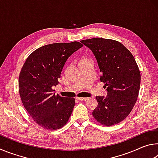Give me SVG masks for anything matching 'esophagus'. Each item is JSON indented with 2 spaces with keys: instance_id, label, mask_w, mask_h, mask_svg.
Listing matches in <instances>:
<instances>
[{
  "instance_id": "34e87169",
  "label": "esophagus",
  "mask_w": 158,
  "mask_h": 158,
  "mask_svg": "<svg viewBox=\"0 0 158 158\" xmlns=\"http://www.w3.org/2000/svg\"><path fill=\"white\" fill-rule=\"evenodd\" d=\"M77 99L80 101H86L89 98H77Z\"/></svg>"
}]
</instances>
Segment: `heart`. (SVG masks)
Instances as JSON below:
<instances>
[{
  "label": "heart",
  "mask_w": 158,
  "mask_h": 158,
  "mask_svg": "<svg viewBox=\"0 0 158 158\" xmlns=\"http://www.w3.org/2000/svg\"><path fill=\"white\" fill-rule=\"evenodd\" d=\"M88 60H89V59H88V58H82V59L81 60V61H80V63H81V62H84V61Z\"/></svg>",
  "instance_id": "heart-1"
}]
</instances>
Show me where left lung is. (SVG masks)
<instances>
[{
  "label": "left lung",
  "instance_id": "8db88e82",
  "mask_svg": "<svg viewBox=\"0 0 158 158\" xmlns=\"http://www.w3.org/2000/svg\"><path fill=\"white\" fill-rule=\"evenodd\" d=\"M95 55L106 97L97 96L93 116L106 126L118 124L130 114L137 100L141 74L132 53L121 42L100 37L81 40Z\"/></svg>",
  "mask_w": 158,
  "mask_h": 158
}]
</instances>
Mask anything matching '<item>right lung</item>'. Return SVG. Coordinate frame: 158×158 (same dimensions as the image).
<instances>
[{
	"label": "right lung",
	"instance_id": "obj_1",
	"mask_svg": "<svg viewBox=\"0 0 158 158\" xmlns=\"http://www.w3.org/2000/svg\"><path fill=\"white\" fill-rule=\"evenodd\" d=\"M83 47L79 42L44 45L31 53L19 77V92L23 105L36 123L55 130L65 125L74 105V98L55 95L53 86L68 58Z\"/></svg>",
	"mask_w": 158,
	"mask_h": 158
}]
</instances>
